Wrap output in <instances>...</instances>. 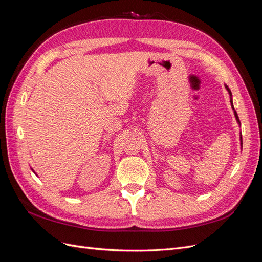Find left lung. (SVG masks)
Here are the masks:
<instances>
[{
    "label": "left lung",
    "mask_w": 262,
    "mask_h": 262,
    "mask_svg": "<svg viewBox=\"0 0 262 262\" xmlns=\"http://www.w3.org/2000/svg\"><path fill=\"white\" fill-rule=\"evenodd\" d=\"M225 87H226V90L228 91V93H229V96H232V93H231V91H229V89L228 87L225 85ZM231 104H232V107H233V100L231 99ZM233 109H234V107H233ZM234 114H235V117H236V120L238 121V123H241V121H239V118H238V116H237V113H236V110L234 109ZM241 142H242V144H243V139H242V136H241Z\"/></svg>",
    "instance_id": "8db88e82"
}]
</instances>
